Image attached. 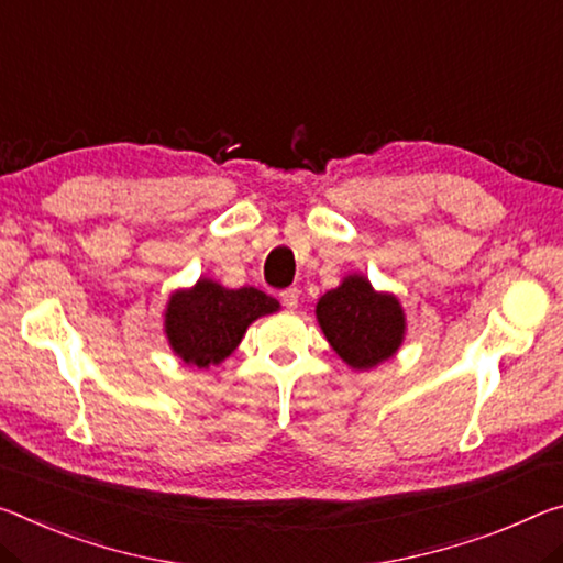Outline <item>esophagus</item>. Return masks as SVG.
I'll use <instances>...</instances> for the list:
<instances>
[{"mask_svg": "<svg viewBox=\"0 0 563 563\" xmlns=\"http://www.w3.org/2000/svg\"><path fill=\"white\" fill-rule=\"evenodd\" d=\"M298 296H300L298 288H288V290L280 292V302L288 310H296L298 308Z\"/></svg>", "mask_w": 563, "mask_h": 563, "instance_id": "1", "label": "esophagus"}]
</instances>
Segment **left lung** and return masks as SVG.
Instances as JSON below:
<instances>
[{
  "mask_svg": "<svg viewBox=\"0 0 563 563\" xmlns=\"http://www.w3.org/2000/svg\"><path fill=\"white\" fill-rule=\"evenodd\" d=\"M316 316L333 351L355 371L394 358L406 335V316L396 296L373 290L363 275H347L318 300Z\"/></svg>",
  "mask_w": 563,
  "mask_h": 563,
  "instance_id": "8db88e82",
  "label": "left lung"
}]
</instances>
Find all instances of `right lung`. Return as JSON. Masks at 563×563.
<instances>
[{
	"mask_svg": "<svg viewBox=\"0 0 563 563\" xmlns=\"http://www.w3.org/2000/svg\"><path fill=\"white\" fill-rule=\"evenodd\" d=\"M278 308V300L257 288L228 290L216 280L200 278L190 290L169 296L165 333L183 363L210 368L235 351L253 320Z\"/></svg>",
	"mask_w": 563,
	"mask_h": 563,
	"instance_id": "obj_1",
	"label": "right lung"
}]
</instances>
